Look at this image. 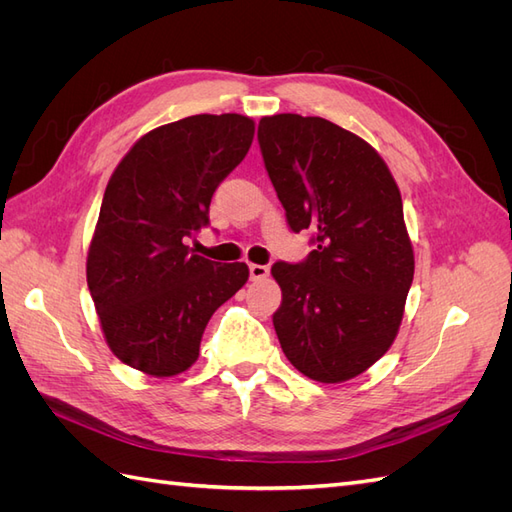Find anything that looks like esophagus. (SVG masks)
I'll use <instances>...</instances> for the list:
<instances>
[{"label": "esophagus", "mask_w": 512, "mask_h": 512, "mask_svg": "<svg viewBox=\"0 0 512 512\" xmlns=\"http://www.w3.org/2000/svg\"><path fill=\"white\" fill-rule=\"evenodd\" d=\"M267 275H269V267L267 265H250V280L252 282L265 280Z\"/></svg>", "instance_id": "esophagus-1"}]
</instances>
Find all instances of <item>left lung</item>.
<instances>
[{
  "mask_svg": "<svg viewBox=\"0 0 512 512\" xmlns=\"http://www.w3.org/2000/svg\"><path fill=\"white\" fill-rule=\"evenodd\" d=\"M258 143L292 232H314L297 265L275 262L273 327L286 359L316 382L363 374L391 348L414 277L404 205L389 166L322 117H262Z\"/></svg>",
  "mask_w": 512,
  "mask_h": 512,
  "instance_id": "left-lung-1",
  "label": "left lung"
}]
</instances>
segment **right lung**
<instances>
[{
  "label": "right lung",
  "instance_id": "right-lung-1",
  "mask_svg": "<svg viewBox=\"0 0 512 512\" xmlns=\"http://www.w3.org/2000/svg\"><path fill=\"white\" fill-rule=\"evenodd\" d=\"M254 138L237 113L192 115L138 138L108 179L87 254V286L121 363L168 378L192 367L215 309L250 277L188 239L209 224L211 196Z\"/></svg>",
  "mask_w": 512,
  "mask_h": 512
}]
</instances>
